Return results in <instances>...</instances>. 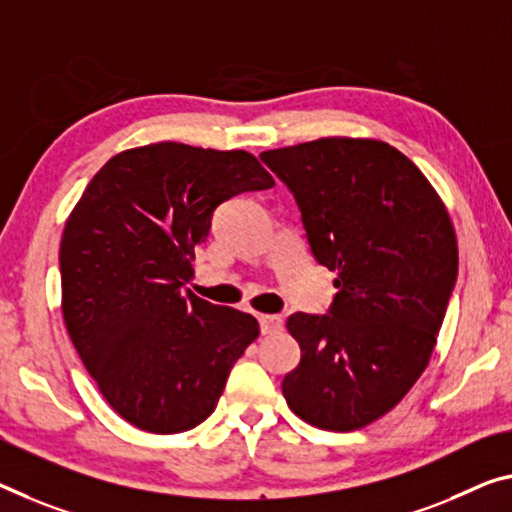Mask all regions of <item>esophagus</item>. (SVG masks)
Masks as SVG:
<instances>
[{
  "label": "esophagus",
  "mask_w": 512,
  "mask_h": 512,
  "mask_svg": "<svg viewBox=\"0 0 512 512\" xmlns=\"http://www.w3.org/2000/svg\"><path fill=\"white\" fill-rule=\"evenodd\" d=\"M258 325H261L263 334H277L283 329V318L277 313H267V316H258Z\"/></svg>",
  "instance_id": "34e87169"
}]
</instances>
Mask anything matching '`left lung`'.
<instances>
[{"label": "left lung", "instance_id": "8db88e82", "mask_svg": "<svg viewBox=\"0 0 512 512\" xmlns=\"http://www.w3.org/2000/svg\"><path fill=\"white\" fill-rule=\"evenodd\" d=\"M302 212L311 254L336 272L325 316L293 313L302 348L288 407L325 430L364 428L426 371L458 279L444 203L396 148L327 137L261 153Z\"/></svg>", "mask_w": 512, "mask_h": 512}]
</instances>
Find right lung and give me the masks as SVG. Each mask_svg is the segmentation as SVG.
Masks as SVG:
<instances>
[{
    "label": "right lung",
    "mask_w": 512,
    "mask_h": 512,
    "mask_svg": "<svg viewBox=\"0 0 512 512\" xmlns=\"http://www.w3.org/2000/svg\"><path fill=\"white\" fill-rule=\"evenodd\" d=\"M245 151L176 141L114 155L86 187L59 249L64 320L107 403L146 432H185L215 412L258 322L183 293L217 206L270 190Z\"/></svg>",
    "instance_id": "right-lung-1"
}]
</instances>
